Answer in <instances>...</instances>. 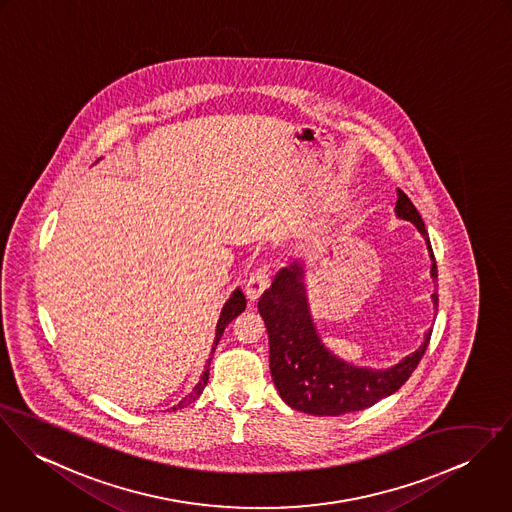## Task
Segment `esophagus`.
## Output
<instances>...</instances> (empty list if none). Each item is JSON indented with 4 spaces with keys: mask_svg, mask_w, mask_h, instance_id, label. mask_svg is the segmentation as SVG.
I'll list each match as a JSON object with an SVG mask.
<instances>
[{
    "mask_svg": "<svg viewBox=\"0 0 512 512\" xmlns=\"http://www.w3.org/2000/svg\"><path fill=\"white\" fill-rule=\"evenodd\" d=\"M271 283V275H269V269L267 267H259L255 269L253 273H249L247 281H245V294L251 302H255Z\"/></svg>",
    "mask_w": 512,
    "mask_h": 512,
    "instance_id": "obj_1",
    "label": "esophagus"
}]
</instances>
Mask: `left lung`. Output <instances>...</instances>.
Here are the masks:
<instances>
[{"instance_id": "8db88e82", "label": "left lung", "mask_w": 512, "mask_h": 512, "mask_svg": "<svg viewBox=\"0 0 512 512\" xmlns=\"http://www.w3.org/2000/svg\"><path fill=\"white\" fill-rule=\"evenodd\" d=\"M397 214L398 218L412 222L426 237L434 261L432 277L436 281L438 269L428 231L418 210L402 190H398ZM302 277V265L294 263L284 267L257 304L269 334L271 375L284 402L312 416H340L365 410L398 391L420 363L432 330H428L414 353L406 355L391 369L373 371L353 367L332 355L318 338L306 306ZM432 300L438 306V292L432 294Z\"/></svg>"}]
</instances>
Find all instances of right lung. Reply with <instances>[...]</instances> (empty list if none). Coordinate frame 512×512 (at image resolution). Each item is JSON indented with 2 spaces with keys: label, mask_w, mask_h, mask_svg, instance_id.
I'll use <instances>...</instances> for the list:
<instances>
[{
  "label": "right lung",
  "mask_w": 512,
  "mask_h": 512,
  "mask_svg": "<svg viewBox=\"0 0 512 512\" xmlns=\"http://www.w3.org/2000/svg\"><path fill=\"white\" fill-rule=\"evenodd\" d=\"M245 306H247V300H245V294L237 288L231 296H229L228 302L224 304V308H222V314H220V320H218V324H216V336H214V347H212V355H214V351H216V347H218V343H220V338H222V334H224V330H226V326H228L229 322L235 318V316H239L243 310H245ZM210 361H212V357L208 359V365H206V371L202 373V377H200V381H198V385L194 387V391L188 395V397L182 398L172 410H176V408H182V406H186V404H190V402H194L196 398L202 395V391H204V387L208 385V377H210Z\"/></svg>",
  "instance_id": "add662e5"
}]
</instances>
